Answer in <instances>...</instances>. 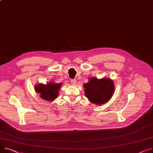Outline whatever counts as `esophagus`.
<instances>
[{
	"label": "esophagus",
	"instance_id": "esophagus-1",
	"mask_svg": "<svg viewBox=\"0 0 153 153\" xmlns=\"http://www.w3.org/2000/svg\"><path fill=\"white\" fill-rule=\"evenodd\" d=\"M71 83L72 84V85H76V79H73L71 80Z\"/></svg>",
	"mask_w": 153,
	"mask_h": 153
}]
</instances>
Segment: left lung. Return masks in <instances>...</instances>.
Here are the masks:
<instances>
[{
	"label": "left lung",
	"mask_w": 153,
	"mask_h": 153,
	"mask_svg": "<svg viewBox=\"0 0 153 153\" xmlns=\"http://www.w3.org/2000/svg\"><path fill=\"white\" fill-rule=\"evenodd\" d=\"M85 94L91 103L101 105L106 103L113 94L114 86L113 80L108 78H91L84 84Z\"/></svg>",
	"instance_id": "obj_1"
}]
</instances>
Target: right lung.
Wrapping results in <instances>:
<instances>
[{"mask_svg":"<svg viewBox=\"0 0 153 153\" xmlns=\"http://www.w3.org/2000/svg\"><path fill=\"white\" fill-rule=\"evenodd\" d=\"M62 84L51 83L47 85L39 84L36 87V92L40 94V97L47 101H52L57 98L58 90Z\"/></svg>","mask_w":153,"mask_h":153,"instance_id":"right-lung-1","label":"right lung"}]
</instances>
